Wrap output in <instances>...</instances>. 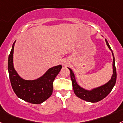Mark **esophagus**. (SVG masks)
I'll list each match as a JSON object with an SVG mask.
<instances>
[{"label": "esophagus", "instance_id": "esophagus-1", "mask_svg": "<svg viewBox=\"0 0 123 123\" xmlns=\"http://www.w3.org/2000/svg\"><path fill=\"white\" fill-rule=\"evenodd\" d=\"M62 64H63V65H67V64H68V62H67V61H63V63H62Z\"/></svg>", "mask_w": 123, "mask_h": 123}]
</instances>
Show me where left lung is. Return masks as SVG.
Masks as SVG:
<instances>
[{
  "mask_svg": "<svg viewBox=\"0 0 123 123\" xmlns=\"http://www.w3.org/2000/svg\"><path fill=\"white\" fill-rule=\"evenodd\" d=\"M105 42H106V45L108 46V49L110 50L112 53L113 60V74L108 82L100 86L93 88L92 89H86L80 86L77 83L74 73L71 68L68 67V68L70 71V76H71V81H72V86L74 92L78 97L83 100L89 102H92V103L99 102L105 98L110 94V92L111 91L115 85L116 81H117V71H116V68H115V57H114L112 50L111 49L107 40L105 39Z\"/></svg>",
  "mask_w": 123,
  "mask_h": 123,
  "instance_id": "1",
  "label": "left lung"
}]
</instances>
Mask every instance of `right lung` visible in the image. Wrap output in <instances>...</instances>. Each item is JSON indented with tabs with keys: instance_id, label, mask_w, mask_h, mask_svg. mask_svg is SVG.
Returning <instances> with one entry per match:
<instances>
[{
	"instance_id": "1",
	"label": "right lung",
	"mask_w": 123,
	"mask_h": 123,
	"mask_svg": "<svg viewBox=\"0 0 123 123\" xmlns=\"http://www.w3.org/2000/svg\"><path fill=\"white\" fill-rule=\"evenodd\" d=\"M15 41L8 56V70L11 85L18 97L34 104H39L48 99L53 92V82L62 66H55L37 79L27 80L21 78L15 70L13 65Z\"/></svg>"
}]
</instances>
